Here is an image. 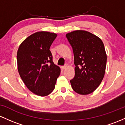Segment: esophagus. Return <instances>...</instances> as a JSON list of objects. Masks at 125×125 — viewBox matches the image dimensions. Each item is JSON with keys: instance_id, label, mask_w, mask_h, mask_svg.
Wrapping results in <instances>:
<instances>
[{"instance_id": "1", "label": "esophagus", "mask_w": 125, "mask_h": 125, "mask_svg": "<svg viewBox=\"0 0 125 125\" xmlns=\"http://www.w3.org/2000/svg\"><path fill=\"white\" fill-rule=\"evenodd\" d=\"M68 64H65V65H64V66H62V68L63 70H64V69H65V68H67V67H68Z\"/></svg>"}]
</instances>
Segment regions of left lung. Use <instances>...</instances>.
<instances>
[{
	"label": "left lung",
	"mask_w": 125,
	"mask_h": 125,
	"mask_svg": "<svg viewBox=\"0 0 125 125\" xmlns=\"http://www.w3.org/2000/svg\"><path fill=\"white\" fill-rule=\"evenodd\" d=\"M72 47L75 76L70 80L74 92L80 94L92 93L104 77L107 55L99 37L85 31H74L66 34Z\"/></svg>",
	"instance_id": "1"
}]
</instances>
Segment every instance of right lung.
I'll list each match as a JSON object with an SVG mask.
<instances>
[{"label": "right lung", "instance_id": "1", "mask_svg": "<svg viewBox=\"0 0 125 125\" xmlns=\"http://www.w3.org/2000/svg\"><path fill=\"white\" fill-rule=\"evenodd\" d=\"M57 36L49 32H36L25 39L18 48V72L28 89L38 96H48L54 90L61 72L53 62L50 50Z\"/></svg>", "mask_w": 125, "mask_h": 125}]
</instances>
